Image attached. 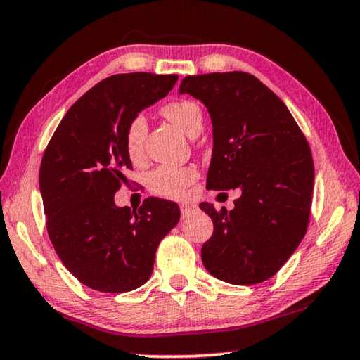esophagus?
I'll return each mask as SVG.
<instances>
[{"label":"esophagus","instance_id":"1","mask_svg":"<svg viewBox=\"0 0 360 360\" xmlns=\"http://www.w3.org/2000/svg\"><path fill=\"white\" fill-rule=\"evenodd\" d=\"M179 208H181L182 217H186V216L191 214V212H193L195 210H197V205H193V203H181Z\"/></svg>","mask_w":360,"mask_h":360}]
</instances>
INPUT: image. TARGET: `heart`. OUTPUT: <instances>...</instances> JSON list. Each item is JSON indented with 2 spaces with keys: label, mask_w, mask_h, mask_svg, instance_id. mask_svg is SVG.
I'll return each instance as SVG.
<instances>
[{
  "label": "heart",
  "mask_w": 360,
  "mask_h": 360,
  "mask_svg": "<svg viewBox=\"0 0 360 360\" xmlns=\"http://www.w3.org/2000/svg\"><path fill=\"white\" fill-rule=\"evenodd\" d=\"M163 117L168 119L174 127L186 133L187 136L195 138L203 129V112L197 103L191 100H176L167 103L162 108ZM148 125L141 115L133 117L125 131V149L131 162H141L144 157V141ZM198 179V169L195 167H173L160 165L152 169L146 178L149 191L162 198L181 200L184 198L188 187Z\"/></svg>",
  "instance_id": "b5f03b06"
}]
</instances>
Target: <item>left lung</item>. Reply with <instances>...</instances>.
Wrapping results in <instances>:
<instances>
[{"instance_id":"obj_1","label":"left lung","mask_w":360,"mask_h":360,"mask_svg":"<svg viewBox=\"0 0 360 360\" xmlns=\"http://www.w3.org/2000/svg\"><path fill=\"white\" fill-rule=\"evenodd\" d=\"M179 94L202 101L211 115L214 148L206 187L241 191L230 211L200 205L214 224L202 246L203 265L225 283H264L307 233L314 184L307 138L283 100L249 72L187 76Z\"/></svg>"}]
</instances>
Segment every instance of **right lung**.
I'll list each match as a JSON object with an SVG mask.
<instances>
[{"label":"right lung","mask_w":360,"mask_h":360,"mask_svg":"<svg viewBox=\"0 0 360 360\" xmlns=\"http://www.w3.org/2000/svg\"><path fill=\"white\" fill-rule=\"evenodd\" d=\"M176 75H114L84 94L60 122L44 150L39 188L49 238L60 260L90 289L122 294L152 275L160 241L179 222L174 202L148 198L119 208L127 181L129 122L168 95Z\"/></svg>","instance_id":"right-lung-1"}]
</instances>
